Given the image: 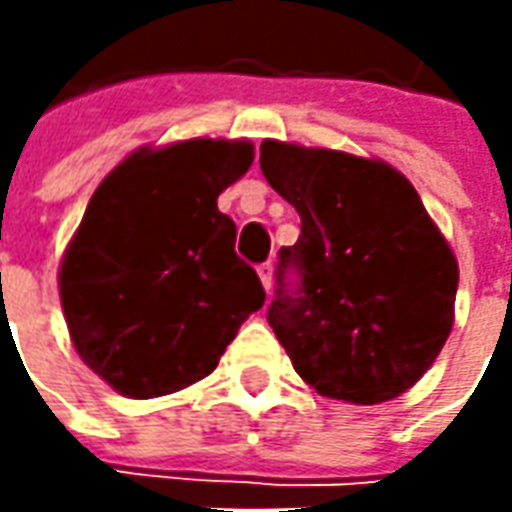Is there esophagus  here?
I'll return each mask as SVG.
<instances>
[{
	"label": "esophagus",
	"mask_w": 512,
	"mask_h": 512,
	"mask_svg": "<svg viewBox=\"0 0 512 512\" xmlns=\"http://www.w3.org/2000/svg\"><path fill=\"white\" fill-rule=\"evenodd\" d=\"M259 279H262V285H265V290L270 293V287H273V265H270V262L259 265Z\"/></svg>",
	"instance_id": "34e87169"
}]
</instances>
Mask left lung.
Segmentation results:
<instances>
[{
	"label": "left lung",
	"instance_id": "obj_1",
	"mask_svg": "<svg viewBox=\"0 0 512 512\" xmlns=\"http://www.w3.org/2000/svg\"><path fill=\"white\" fill-rule=\"evenodd\" d=\"M270 187L302 236L279 250L267 322L327 399L382 404L422 379L453 330L456 256L416 187L382 159L265 139ZM293 266L300 285L287 288Z\"/></svg>",
	"mask_w": 512,
	"mask_h": 512
}]
</instances>
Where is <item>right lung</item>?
I'll use <instances>...</instances> for the list:
<instances>
[{"mask_svg": "<svg viewBox=\"0 0 512 512\" xmlns=\"http://www.w3.org/2000/svg\"><path fill=\"white\" fill-rule=\"evenodd\" d=\"M250 165L247 139H185L130 153L90 196L59 296L79 359L116 393L156 399L205 379L265 305L216 207Z\"/></svg>", "mask_w": 512, "mask_h": 512, "instance_id": "right-lung-1", "label": "right lung"}]
</instances>
